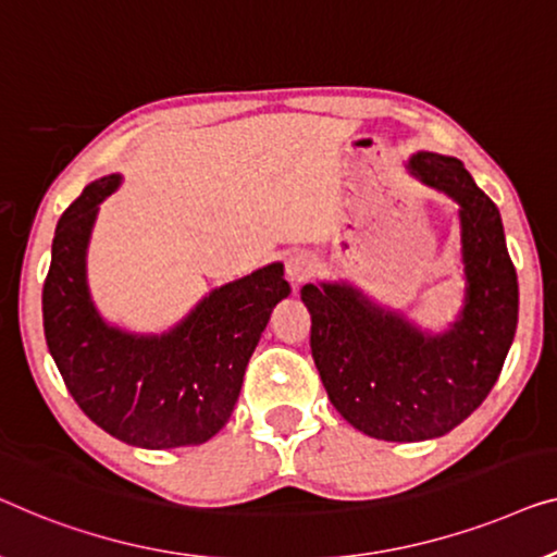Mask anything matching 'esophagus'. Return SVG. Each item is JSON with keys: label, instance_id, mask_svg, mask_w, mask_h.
I'll return each instance as SVG.
<instances>
[{"label": "esophagus", "instance_id": "1", "mask_svg": "<svg viewBox=\"0 0 557 557\" xmlns=\"http://www.w3.org/2000/svg\"><path fill=\"white\" fill-rule=\"evenodd\" d=\"M315 270H318L315 255L305 252V249H295V252L289 255L287 262H285V272L293 282L310 280L312 275H315Z\"/></svg>", "mask_w": 557, "mask_h": 557}]
</instances>
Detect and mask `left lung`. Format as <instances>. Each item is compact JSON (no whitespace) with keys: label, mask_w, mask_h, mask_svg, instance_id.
Segmentation results:
<instances>
[{"label":"left lung","mask_w":557,"mask_h":557,"mask_svg":"<svg viewBox=\"0 0 557 557\" xmlns=\"http://www.w3.org/2000/svg\"><path fill=\"white\" fill-rule=\"evenodd\" d=\"M409 169L459 203L465 305L449 331H421L348 282L300 289L327 398L350 426L383 442H424L459 426L495 386L517 327V272L495 201L451 156L419 151Z\"/></svg>","instance_id":"8db88e82"}]
</instances>
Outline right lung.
<instances>
[{
  "label": "right lung",
  "instance_id": "add662e5",
  "mask_svg": "<svg viewBox=\"0 0 557 557\" xmlns=\"http://www.w3.org/2000/svg\"><path fill=\"white\" fill-rule=\"evenodd\" d=\"M119 186L121 174L98 178L60 216L42 287L47 348L103 432L144 449L203 444L230 421L272 308L289 295L285 270L272 262L211 289L169 333L108 325L90 300L85 255L100 201Z\"/></svg>",
  "mask_w": 557,
  "mask_h": 557
}]
</instances>
